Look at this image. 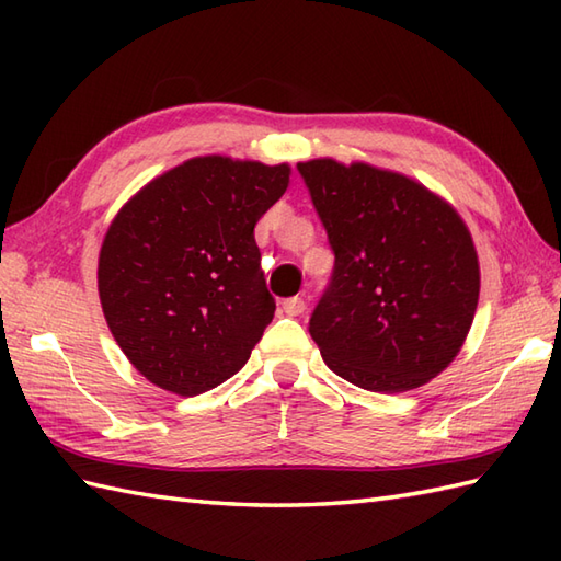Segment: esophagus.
<instances>
[{
  "instance_id": "1",
  "label": "esophagus",
  "mask_w": 561,
  "mask_h": 561,
  "mask_svg": "<svg viewBox=\"0 0 561 561\" xmlns=\"http://www.w3.org/2000/svg\"><path fill=\"white\" fill-rule=\"evenodd\" d=\"M282 308H284V313H287V316H301L306 304H304L301 296H291V299H284Z\"/></svg>"
}]
</instances>
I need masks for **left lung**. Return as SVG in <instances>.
I'll use <instances>...</instances> for the list:
<instances>
[{
	"label": "left lung",
	"mask_w": 561,
	"mask_h": 561,
	"mask_svg": "<svg viewBox=\"0 0 561 561\" xmlns=\"http://www.w3.org/2000/svg\"><path fill=\"white\" fill-rule=\"evenodd\" d=\"M296 169L335 253L308 323L325 364L371 392L424 386L456 359L478 308L468 226L402 173L335 159Z\"/></svg>",
	"instance_id": "8db88e82"
}]
</instances>
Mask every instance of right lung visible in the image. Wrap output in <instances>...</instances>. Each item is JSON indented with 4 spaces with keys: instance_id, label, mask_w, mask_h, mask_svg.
<instances>
[{
    "instance_id": "obj_1",
    "label": "right lung",
    "mask_w": 561,
    "mask_h": 561,
    "mask_svg": "<svg viewBox=\"0 0 561 561\" xmlns=\"http://www.w3.org/2000/svg\"><path fill=\"white\" fill-rule=\"evenodd\" d=\"M287 163L197 157L117 211L99 255L115 342L153 386L193 398L243 368L272 323L255 224L289 185Z\"/></svg>"
}]
</instances>
